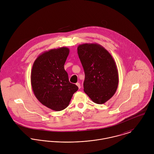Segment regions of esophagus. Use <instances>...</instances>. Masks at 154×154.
Returning a JSON list of instances; mask_svg holds the SVG:
<instances>
[{"instance_id": "obj_1", "label": "esophagus", "mask_w": 154, "mask_h": 154, "mask_svg": "<svg viewBox=\"0 0 154 154\" xmlns=\"http://www.w3.org/2000/svg\"><path fill=\"white\" fill-rule=\"evenodd\" d=\"M76 85L77 86H78V87L79 88V89H80V88H81V85H80V84H79V82H77V83L76 84Z\"/></svg>"}]
</instances>
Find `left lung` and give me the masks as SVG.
<instances>
[{"label":"left lung","mask_w":154,"mask_h":154,"mask_svg":"<svg viewBox=\"0 0 154 154\" xmlns=\"http://www.w3.org/2000/svg\"><path fill=\"white\" fill-rule=\"evenodd\" d=\"M78 54L85 72L84 90L95 103L104 104L119 84L117 65L110 53L97 43L80 44Z\"/></svg>","instance_id":"1"}]
</instances>
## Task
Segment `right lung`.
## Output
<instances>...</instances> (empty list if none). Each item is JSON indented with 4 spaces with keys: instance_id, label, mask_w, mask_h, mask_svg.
Listing matches in <instances>:
<instances>
[{
    "instance_id": "add662e5",
    "label": "right lung",
    "mask_w": 154,
    "mask_h": 154,
    "mask_svg": "<svg viewBox=\"0 0 154 154\" xmlns=\"http://www.w3.org/2000/svg\"><path fill=\"white\" fill-rule=\"evenodd\" d=\"M69 54L66 47L45 51L32 67L31 84L35 97L44 106L56 111L65 109L78 89L69 82L64 68Z\"/></svg>"
}]
</instances>
